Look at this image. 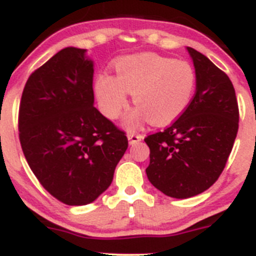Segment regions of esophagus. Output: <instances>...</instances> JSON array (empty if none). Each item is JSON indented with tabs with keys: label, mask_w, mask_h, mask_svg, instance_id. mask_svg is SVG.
I'll return each instance as SVG.
<instances>
[{
	"label": "esophagus",
	"mask_w": 256,
	"mask_h": 256,
	"mask_svg": "<svg viewBox=\"0 0 256 256\" xmlns=\"http://www.w3.org/2000/svg\"><path fill=\"white\" fill-rule=\"evenodd\" d=\"M128 142H130V145H135L136 142H142V135H140V134L134 132V131H128Z\"/></svg>",
	"instance_id": "obj_1"
}]
</instances>
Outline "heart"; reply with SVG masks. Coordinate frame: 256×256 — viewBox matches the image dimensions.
Wrapping results in <instances>:
<instances>
[{
    "instance_id": "1",
    "label": "heart",
    "mask_w": 256,
    "mask_h": 256,
    "mask_svg": "<svg viewBox=\"0 0 256 256\" xmlns=\"http://www.w3.org/2000/svg\"><path fill=\"white\" fill-rule=\"evenodd\" d=\"M196 80L194 69L187 62L140 52L116 62V78L100 74L96 93L110 118L120 116L131 93L136 108L126 117L128 128H138L145 120L160 126L178 118L190 106Z\"/></svg>"
}]
</instances>
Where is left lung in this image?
Returning a JSON list of instances; mask_svg holds the SVG:
<instances>
[{
  "label": "left lung",
  "mask_w": 256,
  "mask_h": 256,
  "mask_svg": "<svg viewBox=\"0 0 256 256\" xmlns=\"http://www.w3.org/2000/svg\"><path fill=\"white\" fill-rule=\"evenodd\" d=\"M196 69V93L186 111L164 131L145 138L150 183L173 198L208 190L226 166L238 130L235 88L225 72L187 48Z\"/></svg>",
  "instance_id": "8db88e82"
}]
</instances>
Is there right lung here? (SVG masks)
Listing matches in <instances>:
<instances>
[{
  "instance_id": "obj_1",
  "label": "right lung",
  "mask_w": 256,
  "mask_h": 256,
  "mask_svg": "<svg viewBox=\"0 0 256 256\" xmlns=\"http://www.w3.org/2000/svg\"><path fill=\"white\" fill-rule=\"evenodd\" d=\"M93 62L66 48L32 72L21 96L18 136L40 184L68 206L104 192L128 146L124 131L93 106Z\"/></svg>"
}]
</instances>
